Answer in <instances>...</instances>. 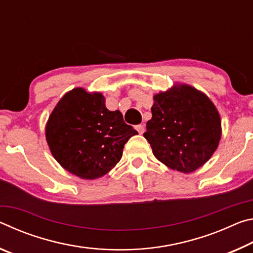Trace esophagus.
<instances>
[{
  "label": "esophagus",
  "instance_id": "obj_1",
  "mask_svg": "<svg viewBox=\"0 0 253 253\" xmlns=\"http://www.w3.org/2000/svg\"><path fill=\"white\" fill-rule=\"evenodd\" d=\"M135 129H136V131L139 132L140 134H143L144 131H146V127H144L143 124H139V126H136Z\"/></svg>",
  "mask_w": 253,
  "mask_h": 253
}]
</instances>
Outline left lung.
Here are the masks:
<instances>
[{
	"mask_svg": "<svg viewBox=\"0 0 253 253\" xmlns=\"http://www.w3.org/2000/svg\"><path fill=\"white\" fill-rule=\"evenodd\" d=\"M151 112L143 136L160 163L184 173L208 163L222 136L220 113L208 95L177 83L154 95Z\"/></svg>",
	"mask_w": 253,
	"mask_h": 253,
	"instance_id": "obj_1",
	"label": "left lung"
}]
</instances>
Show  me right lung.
<instances>
[{
	"instance_id": "right-lung-1",
	"label": "right lung",
	"mask_w": 253,
	"mask_h": 253,
	"mask_svg": "<svg viewBox=\"0 0 253 253\" xmlns=\"http://www.w3.org/2000/svg\"><path fill=\"white\" fill-rule=\"evenodd\" d=\"M135 134L121 112L106 109L102 93L83 87L66 93L45 124V140L57 163L89 180L114 168L122 158L124 144Z\"/></svg>"
}]
</instances>
